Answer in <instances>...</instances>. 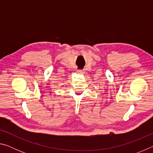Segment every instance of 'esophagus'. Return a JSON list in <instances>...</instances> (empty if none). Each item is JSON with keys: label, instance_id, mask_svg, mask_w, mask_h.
<instances>
[{"label": "esophagus", "instance_id": "34e87169", "mask_svg": "<svg viewBox=\"0 0 153 153\" xmlns=\"http://www.w3.org/2000/svg\"><path fill=\"white\" fill-rule=\"evenodd\" d=\"M77 72L79 74H84V70H77Z\"/></svg>", "mask_w": 153, "mask_h": 153}]
</instances>
